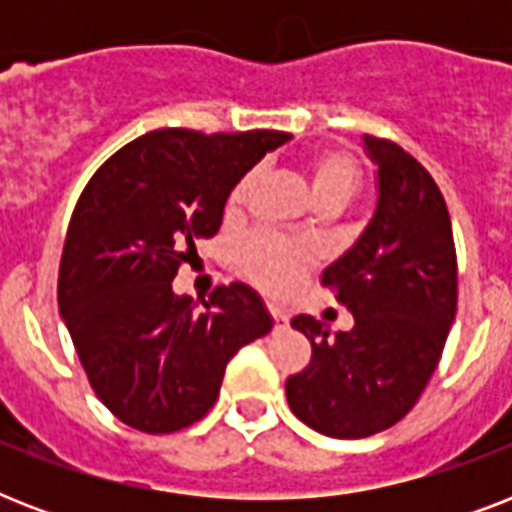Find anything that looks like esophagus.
Listing matches in <instances>:
<instances>
[{
  "mask_svg": "<svg viewBox=\"0 0 512 512\" xmlns=\"http://www.w3.org/2000/svg\"><path fill=\"white\" fill-rule=\"evenodd\" d=\"M268 313H271L276 324H287V321H289V313L284 311V308H279V305L268 303Z\"/></svg>",
  "mask_w": 512,
  "mask_h": 512,
  "instance_id": "obj_1",
  "label": "esophagus"
}]
</instances>
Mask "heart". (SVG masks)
<instances>
[{"mask_svg": "<svg viewBox=\"0 0 512 512\" xmlns=\"http://www.w3.org/2000/svg\"><path fill=\"white\" fill-rule=\"evenodd\" d=\"M308 183H311L313 201L324 212H340L361 191V167L345 151H319L305 164ZM255 172H247L236 180L225 201V215L236 217L247 204L249 191L255 188ZM241 271L252 284L265 292H287L303 273L311 268L313 252L300 241L281 239L273 233H255L241 244Z\"/></svg>", "mask_w": 512, "mask_h": 512, "instance_id": "obj_1", "label": "heart"}]
</instances>
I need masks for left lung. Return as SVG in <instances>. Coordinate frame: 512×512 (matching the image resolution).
<instances>
[{"mask_svg":"<svg viewBox=\"0 0 512 512\" xmlns=\"http://www.w3.org/2000/svg\"><path fill=\"white\" fill-rule=\"evenodd\" d=\"M377 164V207L353 247L321 273L353 313L348 332L295 316L311 364L287 380L289 409L332 438H366L409 414L433 377L457 313L452 220L436 180L412 154L364 135Z\"/></svg>","mask_w":512,"mask_h":512,"instance_id":"1","label":"left lung"}]
</instances>
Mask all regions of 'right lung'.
Segmentation results:
<instances>
[{
  "label": "right lung",
  "mask_w": 512,
  "mask_h": 512,
  "mask_svg": "<svg viewBox=\"0 0 512 512\" xmlns=\"http://www.w3.org/2000/svg\"><path fill=\"white\" fill-rule=\"evenodd\" d=\"M287 132L156 130L119 148L68 223L58 305L95 396L143 433L212 409L236 350L271 332L255 289L233 281L204 308L175 295L177 268L223 223L228 193Z\"/></svg>",
  "instance_id": "1"
}]
</instances>
